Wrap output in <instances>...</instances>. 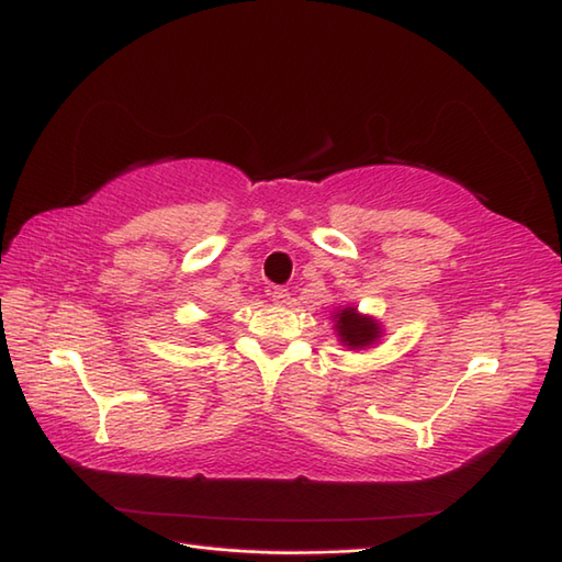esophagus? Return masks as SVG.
<instances>
[{"instance_id": "34e87169", "label": "esophagus", "mask_w": 562, "mask_h": 562, "mask_svg": "<svg viewBox=\"0 0 562 562\" xmlns=\"http://www.w3.org/2000/svg\"><path fill=\"white\" fill-rule=\"evenodd\" d=\"M270 300L274 304H288L290 302V292L284 288H270Z\"/></svg>"}]
</instances>
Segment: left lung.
Segmentation results:
<instances>
[{"mask_svg": "<svg viewBox=\"0 0 562 562\" xmlns=\"http://www.w3.org/2000/svg\"><path fill=\"white\" fill-rule=\"evenodd\" d=\"M336 331H339L341 341L349 344L351 349H361V346L373 344L381 334L379 324L369 319V316H359L351 307L336 314Z\"/></svg>", "mask_w": 562, "mask_h": 562, "instance_id": "8db88e82", "label": "left lung"}]
</instances>
